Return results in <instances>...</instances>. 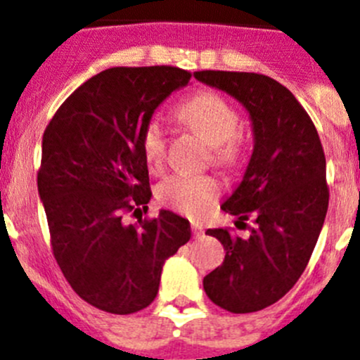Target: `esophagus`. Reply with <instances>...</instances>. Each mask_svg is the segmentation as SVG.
Instances as JSON below:
<instances>
[{
	"label": "esophagus",
	"mask_w": 360,
	"mask_h": 360,
	"mask_svg": "<svg viewBox=\"0 0 360 360\" xmlns=\"http://www.w3.org/2000/svg\"><path fill=\"white\" fill-rule=\"evenodd\" d=\"M191 230H193L195 238H200L204 234V226L200 223H191Z\"/></svg>",
	"instance_id": "esophagus-1"
}]
</instances>
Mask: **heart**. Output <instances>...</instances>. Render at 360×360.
<instances>
[{
    "label": "heart",
    "instance_id": "1",
    "mask_svg": "<svg viewBox=\"0 0 360 360\" xmlns=\"http://www.w3.org/2000/svg\"><path fill=\"white\" fill-rule=\"evenodd\" d=\"M176 119L197 131L214 152L215 163L230 165L241 154V139L238 134V111L225 96L212 91L189 96L174 109ZM143 154L150 171H162L165 162L167 137L160 120H148L143 128ZM221 186L212 176L172 174L158 186V198L165 206L189 217L208 212L219 198Z\"/></svg>",
    "mask_w": 360,
    "mask_h": 360
}]
</instances>
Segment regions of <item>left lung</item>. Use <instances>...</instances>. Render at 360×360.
<instances>
[{
    "label": "left lung",
    "mask_w": 360,
    "mask_h": 360,
    "mask_svg": "<svg viewBox=\"0 0 360 360\" xmlns=\"http://www.w3.org/2000/svg\"><path fill=\"white\" fill-rule=\"evenodd\" d=\"M195 77L238 100L255 135L243 180L221 204L238 217L236 225L249 217L255 225L247 238L229 229L206 230L226 255L204 277V292L229 312H257L288 294L314 251L329 206L326 154L309 113L273 77L225 70Z\"/></svg>",
    "instance_id": "obj_1"
}]
</instances>
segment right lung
<instances>
[{
    "label": "right lung",
    "instance_id": "obj_1",
    "mask_svg": "<svg viewBox=\"0 0 360 360\" xmlns=\"http://www.w3.org/2000/svg\"><path fill=\"white\" fill-rule=\"evenodd\" d=\"M191 79L176 66H115L77 87L42 135L37 174L51 249L83 301L134 314L156 299L163 264L191 238L189 221L162 210L124 225L152 197L143 128Z\"/></svg>",
    "mask_w": 360,
    "mask_h": 360
}]
</instances>
